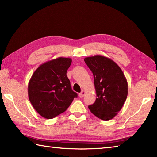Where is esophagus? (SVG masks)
I'll return each instance as SVG.
<instances>
[{"label": "esophagus", "mask_w": 157, "mask_h": 157, "mask_svg": "<svg viewBox=\"0 0 157 157\" xmlns=\"http://www.w3.org/2000/svg\"><path fill=\"white\" fill-rule=\"evenodd\" d=\"M85 94H86V91H84V90H82V91L79 94V96L80 97V98H83Z\"/></svg>", "instance_id": "esophagus-1"}]
</instances>
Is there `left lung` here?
I'll return each instance as SVG.
<instances>
[{
    "instance_id": "8db88e82",
    "label": "left lung",
    "mask_w": 157,
    "mask_h": 157,
    "mask_svg": "<svg viewBox=\"0 0 157 157\" xmlns=\"http://www.w3.org/2000/svg\"><path fill=\"white\" fill-rule=\"evenodd\" d=\"M92 71L97 98L89 106L91 112L103 121L113 118L123 107L128 84L123 71L109 58L97 55L84 58Z\"/></svg>"
}]
</instances>
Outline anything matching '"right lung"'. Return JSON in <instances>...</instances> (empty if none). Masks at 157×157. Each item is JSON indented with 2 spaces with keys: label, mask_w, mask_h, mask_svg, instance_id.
<instances>
[{
  "label": "right lung",
  "mask_w": 157,
  "mask_h": 157,
  "mask_svg": "<svg viewBox=\"0 0 157 157\" xmlns=\"http://www.w3.org/2000/svg\"><path fill=\"white\" fill-rule=\"evenodd\" d=\"M71 58L58 57L42 63L28 83V98L34 109L46 119L56 117L67 109L77 93L71 89L66 72Z\"/></svg>",
  "instance_id": "add662e5"
}]
</instances>
